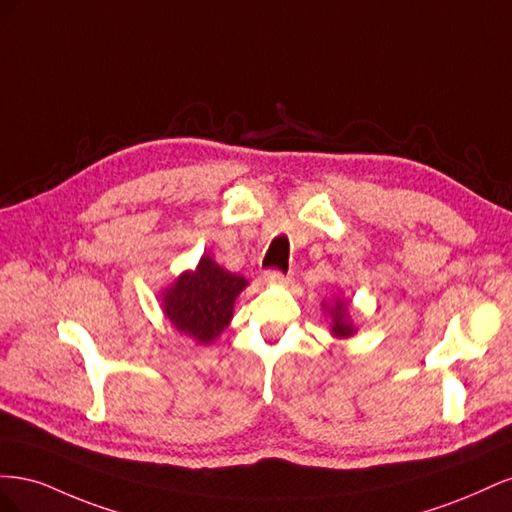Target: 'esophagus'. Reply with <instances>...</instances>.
I'll list each match as a JSON object with an SVG mask.
<instances>
[{"label": "esophagus", "mask_w": 512, "mask_h": 512, "mask_svg": "<svg viewBox=\"0 0 512 512\" xmlns=\"http://www.w3.org/2000/svg\"><path fill=\"white\" fill-rule=\"evenodd\" d=\"M265 282L267 284H286V282H290V275L277 271V269H269V271H265Z\"/></svg>", "instance_id": "esophagus-1"}]
</instances>
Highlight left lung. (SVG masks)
Segmentation results:
<instances>
[{"label": "left lung", "mask_w": 512, "mask_h": 512, "mask_svg": "<svg viewBox=\"0 0 512 512\" xmlns=\"http://www.w3.org/2000/svg\"><path fill=\"white\" fill-rule=\"evenodd\" d=\"M331 318H333V335L337 337H348L354 333L352 329V322L348 320V314H346V303L344 301H337L335 307H331Z\"/></svg>", "instance_id": "8db88e82"}]
</instances>
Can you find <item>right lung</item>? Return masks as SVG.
Here are the masks:
<instances>
[{
    "mask_svg": "<svg viewBox=\"0 0 512 512\" xmlns=\"http://www.w3.org/2000/svg\"><path fill=\"white\" fill-rule=\"evenodd\" d=\"M245 286V277L228 273L203 256L196 271L183 273L177 284L166 290L164 314L177 331L209 344L228 327L232 305Z\"/></svg>",
    "mask_w": 512,
    "mask_h": 512,
    "instance_id": "1",
    "label": "right lung"
}]
</instances>
